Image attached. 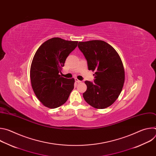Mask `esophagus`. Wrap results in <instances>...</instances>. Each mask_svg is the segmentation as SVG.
<instances>
[{"mask_svg":"<svg viewBox=\"0 0 156 156\" xmlns=\"http://www.w3.org/2000/svg\"><path fill=\"white\" fill-rule=\"evenodd\" d=\"M75 82H76V83H81V82L80 80H78L77 78H75Z\"/></svg>","mask_w":156,"mask_h":156,"instance_id":"1","label":"esophagus"}]
</instances>
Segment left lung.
<instances>
[{
  "mask_svg": "<svg viewBox=\"0 0 156 156\" xmlns=\"http://www.w3.org/2000/svg\"><path fill=\"white\" fill-rule=\"evenodd\" d=\"M79 49L87 63L89 70L95 72L94 82L86 81V102L96 108H105L119 98L125 81L121 58L110 44L101 40L79 42Z\"/></svg>",
  "mask_w": 156,
  "mask_h": 156,
  "instance_id": "8db88e82",
  "label": "left lung"
}]
</instances>
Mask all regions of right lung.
Segmentation results:
<instances>
[{"instance_id": "obj_1", "label": "right lung", "mask_w": 156, "mask_h": 156, "mask_svg": "<svg viewBox=\"0 0 156 156\" xmlns=\"http://www.w3.org/2000/svg\"><path fill=\"white\" fill-rule=\"evenodd\" d=\"M78 41L53 37L44 42L33 57L30 78L33 90L41 102L55 108L67 101L74 88L75 80L62 77L66 58L76 48Z\"/></svg>"}]
</instances>
